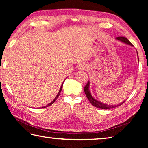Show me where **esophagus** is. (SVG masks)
<instances>
[{
	"mask_svg": "<svg viewBox=\"0 0 148 148\" xmlns=\"http://www.w3.org/2000/svg\"><path fill=\"white\" fill-rule=\"evenodd\" d=\"M80 69H81V70H86V69H88V66H87V65L83 64V65H81Z\"/></svg>",
	"mask_w": 148,
	"mask_h": 148,
	"instance_id": "esophagus-1",
	"label": "esophagus"
}]
</instances>
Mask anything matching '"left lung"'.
Instances as JSON below:
<instances>
[{
	"label": "left lung",
	"mask_w": 148,
	"mask_h": 148,
	"mask_svg": "<svg viewBox=\"0 0 148 148\" xmlns=\"http://www.w3.org/2000/svg\"><path fill=\"white\" fill-rule=\"evenodd\" d=\"M116 39H117L119 40H121V42H123L127 44V45L133 46L132 44L129 41V40H128L126 38V37H116ZM138 59H139V58H138ZM89 86H90V82L88 81V82L87 83V84H86V85L84 86V93H85L87 99H88V100L90 102V103H92V104L93 106L96 107V108H98L99 109H108L115 108H116V107L119 106L120 105L123 104V103L125 101H126V100H125V101L121 102V103H119V104H118V105H114V106H108V105H106V104H104V103H103L100 102H99L98 100H97L94 98H93V97L92 96V95H91L90 92Z\"/></svg>",
	"instance_id": "8db88e82"
}]
</instances>
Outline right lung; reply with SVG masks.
Wrapping results in <instances>:
<instances>
[{
  "instance_id": "obj_1",
  "label": "right lung",
  "mask_w": 148,
  "mask_h": 148,
  "mask_svg": "<svg viewBox=\"0 0 148 148\" xmlns=\"http://www.w3.org/2000/svg\"><path fill=\"white\" fill-rule=\"evenodd\" d=\"M62 86H63V83L62 84V86H61V87H60V90H59V92H58V94H57V95H56V97H55V99L53 100V101L51 102V103H49V104H48L47 106H44V107H42V108H46V107H48V106H51V105H52L53 103H54L55 102V100L57 99V98L58 97V96L60 95V92H61V91H62Z\"/></svg>"
}]
</instances>
